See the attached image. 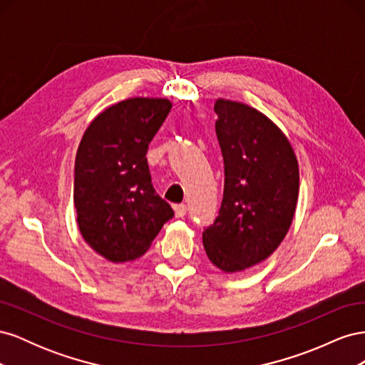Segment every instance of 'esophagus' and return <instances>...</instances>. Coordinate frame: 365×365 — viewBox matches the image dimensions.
Listing matches in <instances>:
<instances>
[{
	"mask_svg": "<svg viewBox=\"0 0 365 365\" xmlns=\"http://www.w3.org/2000/svg\"><path fill=\"white\" fill-rule=\"evenodd\" d=\"M173 210H175V216H176V217H184V216L187 215V205H185V204L175 205Z\"/></svg>",
	"mask_w": 365,
	"mask_h": 365,
	"instance_id": "esophagus-1",
	"label": "esophagus"
}]
</instances>
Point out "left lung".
Returning <instances> with one entry per match:
<instances>
[{
  "instance_id": "1",
  "label": "left lung",
  "mask_w": 365,
  "mask_h": 365,
  "mask_svg": "<svg viewBox=\"0 0 365 365\" xmlns=\"http://www.w3.org/2000/svg\"><path fill=\"white\" fill-rule=\"evenodd\" d=\"M216 135L224 157L219 216L204 230L207 256L224 272L254 267L277 250L292 224L300 175L289 140L257 109L215 102Z\"/></svg>"
}]
</instances>
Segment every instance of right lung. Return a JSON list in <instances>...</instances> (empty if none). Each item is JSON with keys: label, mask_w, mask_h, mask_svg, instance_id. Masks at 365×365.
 Segmentation results:
<instances>
[{"label": "right lung", "mask_w": 365, "mask_h": 365, "mask_svg": "<svg viewBox=\"0 0 365 365\" xmlns=\"http://www.w3.org/2000/svg\"><path fill=\"white\" fill-rule=\"evenodd\" d=\"M170 108L168 98H126L98 114L81 140L73 189L77 225L109 262L141 257L173 217L153 189L146 158Z\"/></svg>", "instance_id": "right-lung-1"}]
</instances>
